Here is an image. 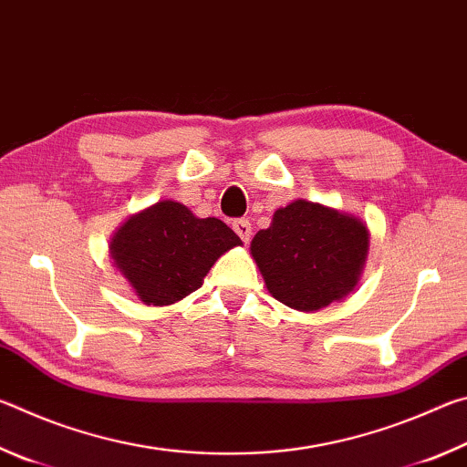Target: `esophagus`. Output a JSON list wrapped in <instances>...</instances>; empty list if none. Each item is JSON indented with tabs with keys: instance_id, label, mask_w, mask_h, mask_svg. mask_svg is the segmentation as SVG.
I'll list each match as a JSON object with an SVG mask.
<instances>
[{
	"instance_id": "34e87169",
	"label": "esophagus",
	"mask_w": 467,
	"mask_h": 467,
	"mask_svg": "<svg viewBox=\"0 0 467 467\" xmlns=\"http://www.w3.org/2000/svg\"><path fill=\"white\" fill-rule=\"evenodd\" d=\"M233 228H234V233L241 236V241L243 243H249V239H251V223L247 218H239V220H234L233 223Z\"/></svg>"
}]
</instances>
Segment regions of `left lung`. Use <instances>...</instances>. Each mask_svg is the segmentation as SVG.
I'll return each mask as SVG.
<instances>
[{
  "mask_svg": "<svg viewBox=\"0 0 467 467\" xmlns=\"http://www.w3.org/2000/svg\"><path fill=\"white\" fill-rule=\"evenodd\" d=\"M367 253L368 228L360 218L306 200L275 210L270 228L251 241L270 295L306 313L350 295Z\"/></svg>",
  "mask_w": 467,
  "mask_h": 467,
  "instance_id": "8db88e82",
  "label": "left lung"
}]
</instances>
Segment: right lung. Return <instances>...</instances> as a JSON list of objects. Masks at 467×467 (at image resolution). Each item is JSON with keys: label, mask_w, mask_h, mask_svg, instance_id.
Listing matches in <instances>:
<instances>
[{"label": "right lung", "mask_w": 467, "mask_h": 467, "mask_svg": "<svg viewBox=\"0 0 467 467\" xmlns=\"http://www.w3.org/2000/svg\"><path fill=\"white\" fill-rule=\"evenodd\" d=\"M241 239L223 220L197 218L164 200L130 216L109 244L113 264L144 305L164 306L192 295Z\"/></svg>", "instance_id": "right-lung-1"}]
</instances>
